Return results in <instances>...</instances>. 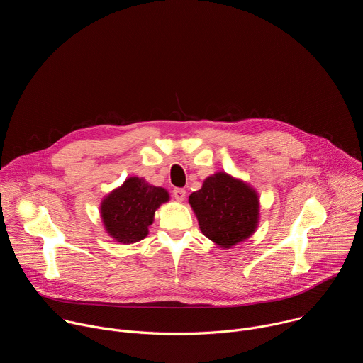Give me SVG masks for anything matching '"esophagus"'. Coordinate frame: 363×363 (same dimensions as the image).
Segmentation results:
<instances>
[{
	"label": "esophagus",
	"instance_id": "34e87169",
	"mask_svg": "<svg viewBox=\"0 0 363 363\" xmlns=\"http://www.w3.org/2000/svg\"><path fill=\"white\" fill-rule=\"evenodd\" d=\"M172 194H174V198H175L177 201H184V199H185V195H186V191H185L184 188H175V189L172 191Z\"/></svg>",
	"mask_w": 363,
	"mask_h": 363
}]
</instances>
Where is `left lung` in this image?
<instances>
[{
    "label": "left lung",
    "instance_id": "left-lung-1",
    "mask_svg": "<svg viewBox=\"0 0 363 363\" xmlns=\"http://www.w3.org/2000/svg\"><path fill=\"white\" fill-rule=\"evenodd\" d=\"M199 228L220 247L231 245L250 237L258 218V198L244 182L218 172L203 181L199 191L189 195Z\"/></svg>",
    "mask_w": 363,
    "mask_h": 363
}]
</instances>
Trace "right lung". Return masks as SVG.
Returning <instances> with one entry per match:
<instances>
[{
	"instance_id": "add662e5",
	"label": "right lung",
	"mask_w": 363,
	"mask_h": 363,
	"mask_svg": "<svg viewBox=\"0 0 363 363\" xmlns=\"http://www.w3.org/2000/svg\"><path fill=\"white\" fill-rule=\"evenodd\" d=\"M169 198L164 188L143 178H129L101 202V217L108 233L119 242L130 244L146 237L153 214Z\"/></svg>"
}]
</instances>
